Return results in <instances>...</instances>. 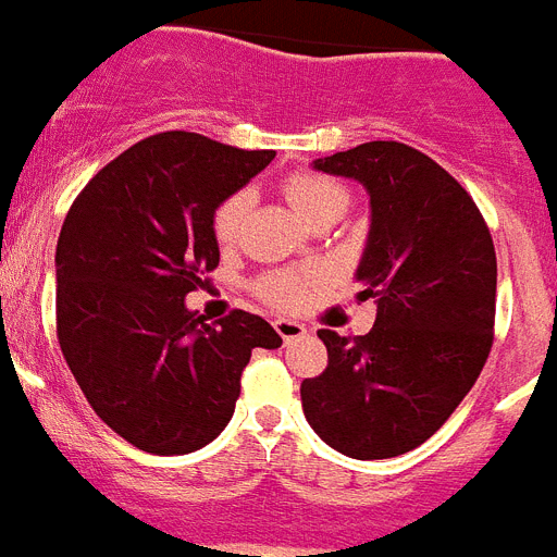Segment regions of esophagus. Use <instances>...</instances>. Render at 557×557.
Here are the masks:
<instances>
[{
    "instance_id": "esophagus-1",
    "label": "esophagus",
    "mask_w": 557,
    "mask_h": 557,
    "mask_svg": "<svg viewBox=\"0 0 557 557\" xmlns=\"http://www.w3.org/2000/svg\"><path fill=\"white\" fill-rule=\"evenodd\" d=\"M274 332L283 337V341H297V337H302L306 334V325L297 323V320H274Z\"/></svg>"
}]
</instances>
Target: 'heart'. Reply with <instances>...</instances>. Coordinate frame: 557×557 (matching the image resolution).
Segmentation results:
<instances>
[{
    "label": "heart",
    "mask_w": 557,
    "mask_h": 557,
    "mask_svg": "<svg viewBox=\"0 0 557 557\" xmlns=\"http://www.w3.org/2000/svg\"><path fill=\"white\" fill-rule=\"evenodd\" d=\"M283 194H286V200L292 202V208L302 220H311V216L332 211V208H341L343 211L346 202H349V194H346L343 185L318 174L288 176L286 185H283ZM248 206H251V200H248L246 191L232 194L228 200L220 202V208L214 211L216 243L232 246L234 239L239 237L243 223H246ZM320 280H323L320 271H280V274H271V277L263 280L260 294L271 306H277V309H300Z\"/></svg>",
    "instance_id": "1"
}]
</instances>
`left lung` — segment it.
<instances>
[{
	"mask_svg": "<svg viewBox=\"0 0 557 557\" xmlns=\"http://www.w3.org/2000/svg\"><path fill=\"white\" fill-rule=\"evenodd\" d=\"M314 169L369 194L372 225L355 277L377 320L363 337L320 329L329 366L302 381V411L349 458H397L449 420L490 357L492 234L467 188L404 143H363Z\"/></svg>",
	"mask_w": 557,
	"mask_h": 557,
	"instance_id": "left-lung-1",
	"label": "left lung"
}]
</instances>
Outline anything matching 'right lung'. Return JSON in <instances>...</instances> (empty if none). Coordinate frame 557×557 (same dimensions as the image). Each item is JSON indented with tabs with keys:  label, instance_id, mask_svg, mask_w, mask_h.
Instances as JSON below:
<instances>
[{
	"label": "right lung",
	"instance_id": "1",
	"mask_svg": "<svg viewBox=\"0 0 557 557\" xmlns=\"http://www.w3.org/2000/svg\"><path fill=\"white\" fill-rule=\"evenodd\" d=\"M274 160L188 131L148 137L76 197L57 243V334L90 409L151 455H188L234 414L251 349H277L257 314L185 309L220 263L214 211Z\"/></svg>",
	"mask_w": 557,
	"mask_h": 557
}]
</instances>
